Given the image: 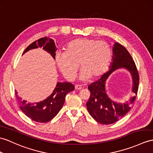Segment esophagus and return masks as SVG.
Returning a JSON list of instances; mask_svg holds the SVG:
<instances>
[{"label": "esophagus", "instance_id": "34e87169", "mask_svg": "<svg viewBox=\"0 0 153 153\" xmlns=\"http://www.w3.org/2000/svg\"><path fill=\"white\" fill-rule=\"evenodd\" d=\"M82 89V87L80 85H75V89H78V90H80V89Z\"/></svg>", "mask_w": 153, "mask_h": 153}]
</instances>
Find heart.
I'll return each mask as SVG.
<instances>
[{
    "mask_svg": "<svg viewBox=\"0 0 153 153\" xmlns=\"http://www.w3.org/2000/svg\"><path fill=\"white\" fill-rule=\"evenodd\" d=\"M111 48L105 41L79 38L70 42L65 53L56 55V63L63 75L68 80L76 76L79 65L81 70L79 79H96L105 73L111 59Z\"/></svg>",
    "mask_w": 153,
    "mask_h": 153,
    "instance_id": "1",
    "label": "heart"
}]
</instances>
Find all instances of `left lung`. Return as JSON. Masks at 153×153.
Here are the masks:
<instances>
[{
    "mask_svg": "<svg viewBox=\"0 0 153 153\" xmlns=\"http://www.w3.org/2000/svg\"><path fill=\"white\" fill-rule=\"evenodd\" d=\"M112 62L109 70L100 79L91 84L88 89L91 92L86 103L87 109L91 116L99 123L109 125L114 123L128 112L136 99L139 85V74L131 55L121 44L115 42L112 48ZM120 68L127 70L133 79L132 91L135 95L124 103L114 102L106 94L105 83L110 74Z\"/></svg>",
    "mask_w": 153,
    "mask_h": 153,
    "instance_id": "left-lung-1",
    "label": "left lung"
}]
</instances>
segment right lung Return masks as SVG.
<instances>
[{
  "instance_id": "obj_1",
  "label": "right lung",
  "mask_w": 153,
  "mask_h": 153,
  "mask_svg": "<svg viewBox=\"0 0 153 153\" xmlns=\"http://www.w3.org/2000/svg\"><path fill=\"white\" fill-rule=\"evenodd\" d=\"M38 47H43V50L51 54L53 58L55 59L57 48L54 40L48 37H44L35 41L27 47L23 54L30 50ZM74 89V85L70 82H58L50 96L42 101L35 103L27 102V100H22V99L18 96L16 91V95L21 110L27 117L36 122L46 123L51 121L58 114L64 105L65 95L68 93L73 91Z\"/></svg>"
}]
</instances>
